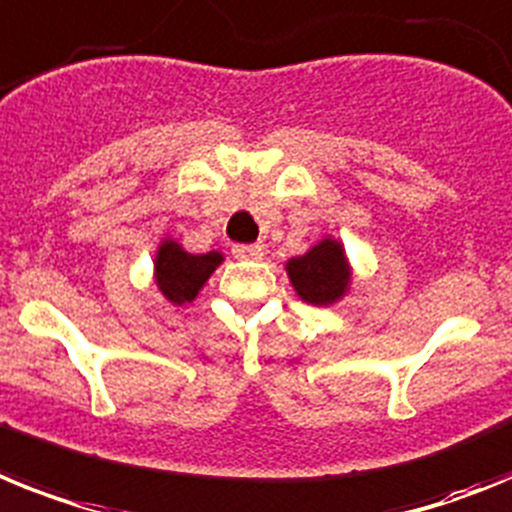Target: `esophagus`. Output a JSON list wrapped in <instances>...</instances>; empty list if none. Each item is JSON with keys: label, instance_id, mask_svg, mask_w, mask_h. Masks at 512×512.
Segmentation results:
<instances>
[{"label": "esophagus", "instance_id": "esophagus-1", "mask_svg": "<svg viewBox=\"0 0 512 512\" xmlns=\"http://www.w3.org/2000/svg\"><path fill=\"white\" fill-rule=\"evenodd\" d=\"M231 255L237 257V260H262L265 247H262V244H234V247H231Z\"/></svg>", "mask_w": 512, "mask_h": 512}]
</instances>
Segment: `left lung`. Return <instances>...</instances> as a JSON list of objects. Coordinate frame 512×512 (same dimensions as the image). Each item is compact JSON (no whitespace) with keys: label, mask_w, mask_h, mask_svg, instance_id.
<instances>
[{"label":"left lung","mask_w":512,"mask_h":512,"mask_svg":"<svg viewBox=\"0 0 512 512\" xmlns=\"http://www.w3.org/2000/svg\"><path fill=\"white\" fill-rule=\"evenodd\" d=\"M286 273L299 299L314 306L337 304L348 293L353 278L345 247L332 237H324L304 255L291 257Z\"/></svg>","instance_id":"1"}]
</instances>
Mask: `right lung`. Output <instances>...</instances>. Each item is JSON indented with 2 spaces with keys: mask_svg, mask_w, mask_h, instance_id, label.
<instances>
[{
  "mask_svg": "<svg viewBox=\"0 0 512 512\" xmlns=\"http://www.w3.org/2000/svg\"><path fill=\"white\" fill-rule=\"evenodd\" d=\"M221 262L224 255L216 250L206 255H190L175 239H162L154 255V281L170 304H190Z\"/></svg>",
  "mask_w": 512,
  "mask_h": 512,
  "instance_id": "1",
  "label": "right lung"
}]
</instances>
